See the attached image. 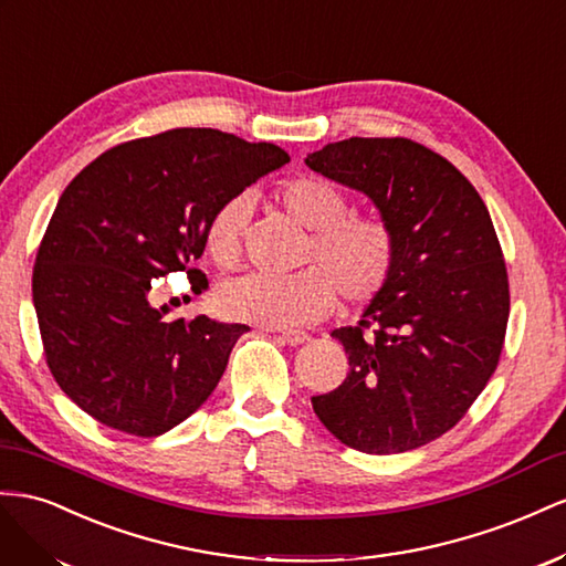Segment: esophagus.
<instances>
[{"mask_svg": "<svg viewBox=\"0 0 566 566\" xmlns=\"http://www.w3.org/2000/svg\"><path fill=\"white\" fill-rule=\"evenodd\" d=\"M308 334L305 332H298V329H286L280 334V342H284L286 346H303L305 342H308Z\"/></svg>", "mask_w": 566, "mask_h": 566, "instance_id": "1", "label": "esophagus"}]
</instances>
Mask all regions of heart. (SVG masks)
<instances>
[{"label":"heart","instance_id":"heart-1","mask_svg":"<svg viewBox=\"0 0 566 566\" xmlns=\"http://www.w3.org/2000/svg\"><path fill=\"white\" fill-rule=\"evenodd\" d=\"M284 211L313 230L308 258L317 265L294 274L247 272L222 282L218 311L234 322L270 329L308 325L325 317L336 296L350 305L373 301L396 268V234L389 222L369 216H346L348 203L332 182L301 175L282 185ZM247 222V197H232L206 228V251L218 265H232Z\"/></svg>","mask_w":566,"mask_h":566}]
</instances>
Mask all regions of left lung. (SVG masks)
Returning <instances> with one entry per match:
<instances>
[{
	"mask_svg": "<svg viewBox=\"0 0 566 566\" xmlns=\"http://www.w3.org/2000/svg\"><path fill=\"white\" fill-rule=\"evenodd\" d=\"M305 166L365 193L398 244L358 325L332 332L350 373L313 396V410L355 450L406 453L453 429L497 367L510 286L489 208L453 164L412 139L332 142Z\"/></svg>",
	"mask_w": 566,
	"mask_h": 566,
	"instance_id": "obj_1",
	"label": "left lung"
}]
</instances>
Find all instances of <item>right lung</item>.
I'll return each instance as SVG.
<instances>
[{
  "label": "right lung",
  "mask_w": 566,
  "mask_h": 566,
  "mask_svg": "<svg viewBox=\"0 0 566 566\" xmlns=\"http://www.w3.org/2000/svg\"><path fill=\"white\" fill-rule=\"evenodd\" d=\"M289 164L270 142L177 127L118 144L63 189L32 270L46 365L96 422L160 436L213 394L247 325L168 317L151 280L189 268L218 208Z\"/></svg>",
  "instance_id": "right-lung-1"
}]
</instances>
